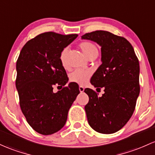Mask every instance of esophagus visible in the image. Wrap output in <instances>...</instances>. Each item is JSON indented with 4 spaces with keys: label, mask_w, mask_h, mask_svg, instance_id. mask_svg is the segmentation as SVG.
Listing matches in <instances>:
<instances>
[{
    "label": "esophagus",
    "mask_w": 155,
    "mask_h": 155,
    "mask_svg": "<svg viewBox=\"0 0 155 155\" xmlns=\"http://www.w3.org/2000/svg\"><path fill=\"white\" fill-rule=\"evenodd\" d=\"M79 91H80L81 93H83V92H84V87L83 86H79Z\"/></svg>",
    "instance_id": "34e87169"
}]
</instances>
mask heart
I'll use <instances>...</instances> for the list:
<instances>
[{"instance_id": "obj_1", "label": "heart", "mask_w": 155, "mask_h": 155, "mask_svg": "<svg viewBox=\"0 0 155 155\" xmlns=\"http://www.w3.org/2000/svg\"><path fill=\"white\" fill-rule=\"evenodd\" d=\"M79 48L84 55L88 59H91L93 57H96L98 54V48L95 44L89 41H84L79 44ZM69 53V48L68 47L64 48L59 54V61L64 68H68V55ZM91 73L87 71L76 70L71 73L69 76V79L71 82L79 84H84L87 82L91 77Z\"/></svg>"}]
</instances>
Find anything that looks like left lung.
Masks as SVG:
<instances>
[{
    "mask_svg": "<svg viewBox=\"0 0 155 155\" xmlns=\"http://www.w3.org/2000/svg\"><path fill=\"white\" fill-rule=\"evenodd\" d=\"M81 39L97 42L101 47V62L91 83L104 93L84 89L89 101L84 107L88 123L96 132L112 134L128 122L140 93V65L135 51L124 37L106 31H95Z\"/></svg>",
    "mask_w": 155,
    "mask_h": 155,
    "instance_id": "8db88e82",
    "label": "left lung"
}]
</instances>
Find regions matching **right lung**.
I'll return each instance as SVG.
<instances>
[{"label": "right lung", "mask_w": 155, "mask_h": 155, "mask_svg": "<svg viewBox=\"0 0 155 155\" xmlns=\"http://www.w3.org/2000/svg\"><path fill=\"white\" fill-rule=\"evenodd\" d=\"M77 36L40 34L25 44L17 60L15 84L22 113L32 129L42 135H51L64 127L79 93L76 83L64 87L68 78L59 61L62 49ZM55 85L64 87L54 93Z\"/></svg>", "instance_id": "add662e5"}]
</instances>
